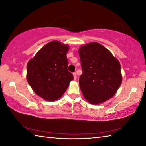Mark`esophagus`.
Here are the masks:
<instances>
[{
    "label": "esophagus",
    "mask_w": 146,
    "mask_h": 146,
    "mask_svg": "<svg viewBox=\"0 0 146 146\" xmlns=\"http://www.w3.org/2000/svg\"><path fill=\"white\" fill-rule=\"evenodd\" d=\"M73 77H74V79H75V80H76V73H73Z\"/></svg>",
    "instance_id": "esophagus-1"
}]
</instances>
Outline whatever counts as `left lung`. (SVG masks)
Segmentation results:
<instances>
[{"instance_id":"obj_1","label":"left lung","mask_w":146,"mask_h":146,"mask_svg":"<svg viewBox=\"0 0 146 146\" xmlns=\"http://www.w3.org/2000/svg\"><path fill=\"white\" fill-rule=\"evenodd\" d=\"M78 53L82 70L79 85L84 98L94 105L112 98L122 81L119 61L95 42L81 46Z\"/></svg>"}]
</instances>
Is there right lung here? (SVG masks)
<instances>
[{
  "instance_id": "right-lung-1",
  "label": "right lung",
  "mask_w": 146,
  "mask_h": 146,
  "mask_svg": "<svg viewBox=\"0 0 146 146\" xmlns=\"http://www.w3.org/2000/svg\"><path fill=\"white\" fill-rule=\"evenodd\" d=\"M68 44L51 41L39 50L27 64V80L39 97L48 101L60 98L73 80L68 71Z\"/></svg>"
}]
</instances>
